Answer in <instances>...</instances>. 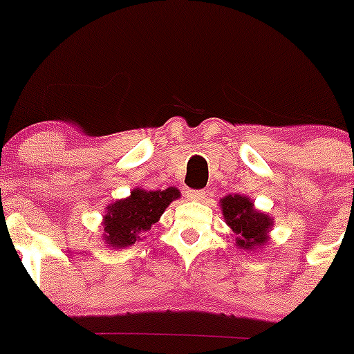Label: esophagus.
I'll use <instances>...</instances> for the list:
<instances>
[{
	"instance_id": "obj_1",
	"label": "esophagus",
	"mask_w": 354,
	"mask_h": 354,
	"mask_svg": "<svg viewBox=\"0 0 354 354\" xmlns=\"http://www.w3.org/2000/svg\"><path fill=\"white\" fill-rule=\"evenodd\" d=\"M207 194L203 190H188L187 192V198L188 200H197V202H202V200H205Z\"/></svg>"
}]
</instances>
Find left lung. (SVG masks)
<instances>
[{
	"label": "left lung",
	"instance_id": "1",
	"mask_svg": "<svg viewBox=\"0 0 354 354\" xmlns=\"http://www.w3.org/2000/svg\"><path fill=\"white\" fill-rule=\"evenodd\" d=\"M224 221L236 234V246L243 250L263 248L269 241V231L274 221L253 207L245 195H226L221 198Z\"/></svg>",
	"mask_w": 354,
	"mask_h": 354
}]
</instances>
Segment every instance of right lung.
I'll return each mask as SVG.
<instances>
[{"instance_id": "obj_1", "label": "right lung", "mask_w": 354, "mask_h": 354, "mask_svg": "<svg viewBox=\"0 0 354 354\" xmlns=\"http://www.w3.org/2000/svg\"><path fill=\"white\" fill-rule=\"evenodd\" d=\"M176 198H180V190L174 187L157 192L135 188L130 197L111 203L106 207L102 223L106 245L111 248L131 246L151 230L166 207Z\"/></svg>"}]
</instances>
